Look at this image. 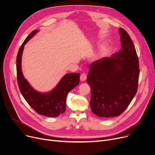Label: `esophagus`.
Listing matches in <instances>:
<instances>
[{"mask_svg":"<svg viewBox=\"0 0 155 155\" xmlns=\"http://www.w3.org/2000/svg\"><path fill=\"white\" fill-rule=\"evenodd\" d=\"M87 74H81V75H80V80L81 81H85L86 80V79H87Z\"/></svg>","mask_w":155,"mask_h":155,"instance_id":"esophagus-1","label":"esophagus"}]
</instances>
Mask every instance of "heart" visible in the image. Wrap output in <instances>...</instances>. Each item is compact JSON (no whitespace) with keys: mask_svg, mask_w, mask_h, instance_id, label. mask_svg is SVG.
I'll list each match as a JSON object with an SVG mask.
<instances>
[{"mask_svg":"<svg viewBox=\"0 0 155 155\" xmlns=\"http://www.w3.org/2000/svg\"><path fill=\"white\" fill-rule=\"evenodd\" d=\"M104 51H105L104 48H101L100 49L99 52H98L97 54L96 55V59H99V58H100L101 57H102V56H103V54H104Z\"/></svg>","mask_w":155,"mask_h":155,"instance_id":"1","label":"heart"}]
</instances>
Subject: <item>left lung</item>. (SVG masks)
<instances>
[{
    "mask_svg": "<svg viewBox=\"0 0 155 155\" xmlns=\"http://www.w3.org/2000/svg\"><path fill=\"white\" fill-rule=\"evenodd\" d=\"M119 31L121 49L110 58L91 63L87 76L91 109L101 117L120 115L137 91L140 70L136 50L127 31L122 28Z\"/></svg>",
    "mask_w": 155,
    "mask_h": 155,
    "instance_id": "1",
    "label": "left lung"
}]
</instances>
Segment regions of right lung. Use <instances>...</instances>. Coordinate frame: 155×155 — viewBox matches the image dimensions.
Wrapping results in <instances>:
<instances>
[{
	"mask_svg": "<svg viewBox=\"0 0 155 155\" xmlns=\"http://www.w3.org/2000/svg\"><path fill=\"white\" fill-rule=\"evenodd\" d=\"M39 30L33 31L21 45L17 57V75L19 89L28 104L39 114L49 117H58L66 109L67 94L79 84L80 74H65L54 89L47 93L35 90L24 77L21 70V55L24 46Z\"/></svg>",
	"mask_w": 155,
	"mask_h": 155,
	"instance_id": "add662e5",
	"label": "right lung"
}]
</instances>
